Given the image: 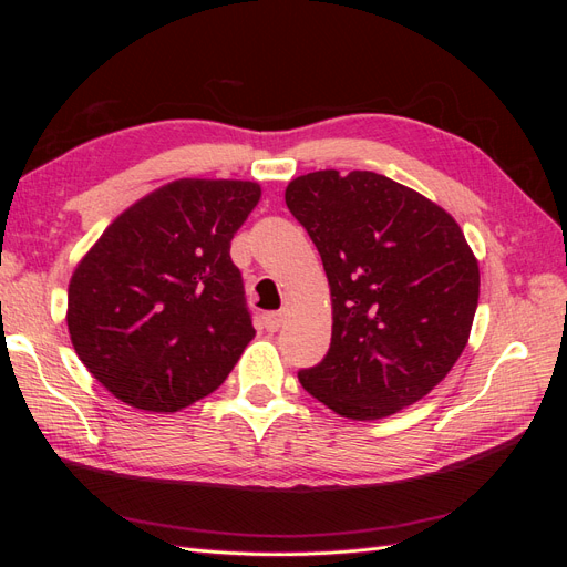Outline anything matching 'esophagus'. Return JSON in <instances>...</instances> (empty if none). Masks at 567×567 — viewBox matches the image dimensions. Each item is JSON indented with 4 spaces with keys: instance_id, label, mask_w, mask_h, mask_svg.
<instances>
[{
    "instance_id": "obj_1",
    "label": "esophagus",
    "mask_w": 567,
    "mask_h": 567,
    "mask_svg": "<svg viewBox=\"0 0 567 567\" xmlns=\"http://www.w3.org/2000/svg\"><path fill=\"white\" fill-rule=\"evenodd\" d=\"M281 323H284V312H267V315H262V326H265L269 333L279 331Z\"/></svg>"
}]
</instances>
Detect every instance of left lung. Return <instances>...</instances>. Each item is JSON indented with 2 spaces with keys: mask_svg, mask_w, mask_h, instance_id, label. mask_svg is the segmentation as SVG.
<instances>
[{
  "mask_svg": "<svg viewBox=\"0 0 567 567\" xmlns=\"http://www.w3.org/2000/svg\"><path fill=\"white\" fill-rule=\"evenodd\" d=\"M286 205L317 246L333 300L331 348L302 388L371 421L425 398L468 342L480 271L450 213L383 175H302Z\"/></svg>",
  "mask_w": 567,
  "mask_h": 567,
  "instance_id": "obj_1",
  "label": "left lung"
}]
</instances>
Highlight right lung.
<instances>
[{"instance_id":"right-lung-1","label":"right lung","mask_w":567,"mask_h":567,"mask_svg":"<svg viewBox=\"0 0 567 567\" xmlns=\"http://www.w3.org/2000/svg\"><path fill=\"white\" fill-rule=\"evenodd\" d=\"M260 200L238 179H179L101 234L68 288L82 364L117 400L179 411L217 390L255 336L231 238Z\"/></svg>"}]
</instances>
